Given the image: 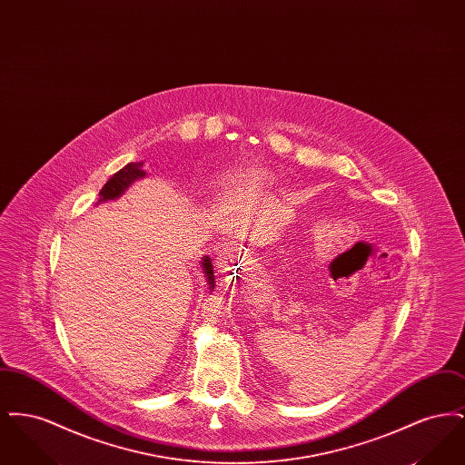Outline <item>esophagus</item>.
<instances>
[{
  "label": "esophagus",
  "mask_w": 465,
  "mask_h": 465,
  "mask_svg": "<svg viewBox=\"0 0 465 465\" xmlns=\"http://www.w3.org/2000/svg\"><path fill=\"white\" fill-rule=\"evenodd\" d=\"M232 258H233V249H230V247H224L222 252L218 254V265L226 266L230 262H232Z\"/></svg>",
  "instance_id": "esophagus-1"
}]
</instances>
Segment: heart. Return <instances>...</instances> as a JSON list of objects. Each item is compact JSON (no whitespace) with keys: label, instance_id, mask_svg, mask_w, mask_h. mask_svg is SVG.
Returning <instances> with one entry per match:
<instances>
[{"label":"heart","instance_id":"heart-1","mask_svg":"<svg viewBox=\"0 0 465 465\" xmlns=\"http://www.w3.org/2000/svg\"><path fill=\"white\" fill-rule=\"evenodd\" d=\"M272 176L270 173H266L263 169H241L237 173H232L230 176L223 177L222 190L223 192H243L249 188H263L266 184H270Z\"/></svg>","mask_w":465,"mask_h":465}]
</instances>
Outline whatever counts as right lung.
I'll return each mask as SVG.
<instances>
[{
	"label": "right lung",
	"mask_w": 465,
	"mask_h": 465,
	"mask_svg": "<svg viewBox=\"0 0 465 465\" xmlns=\"http://www.w3.org/2000/svg\"><path fill=\"white\" fill-rule=\"evenodd\" d=\"M146 176V173L143 171V162H131L127 163L124 169H120L116 174L106 181V184L103 186V190L99 192V202H108V200L118 199L122 197V193L133 184L135 179H141V177ZM97 202V203H99ZM202 270L207 277V284L211 291L214 289V270H213V263H211V258L209 256H203L202 260Z\"/></svg>",
	"instance_id": "1"
}]
</instances>
